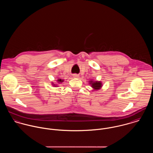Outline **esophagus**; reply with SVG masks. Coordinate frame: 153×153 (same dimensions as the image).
Wrapping results in <instances>:
<instances>
[{
    "label": "esophagus",
    "instance_id": "1",
    "mask_svg": "<svg viewBox=\"0 0 153 153\" xmlns=\"http://www.w3.org/2000/svg\"><path fill=\"white\" fill-rule=\"evenodd\" d=\"M74 78H78L79 77V75H78V74H73V75H72Z\"/></svg>",
    "mask_w": 153,
    "mask_h": 153
}]
</instances>
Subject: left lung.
Returning <instances> with one entry per match:
<instances>
[{"label":"left lung","mask_w":153,"mask_h":153,"mask_svg":"<svg viewBox=\"0 0 153 153\" xmlns=\"http://www.w3.org/2000/svg\"><path fill=\"white\" fill-rule=\"evenodd\" d=\"M89 84L91 85V87L94 88V90H98L102 87V83L100 81H89Z\"/></svg>","instance_id":"1"}]
</instances>
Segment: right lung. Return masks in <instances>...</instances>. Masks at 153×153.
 I'll return each mask as SVG.
<instances>
[{"label": "right lung", "instance_id": "add662e5", "mask_svg": "<svg viewBox=\"0 0 153 153\" xmlns=\"http://www.w3.org/2000/svg\"><path fill=\"white\" fill-rule=\"evenodd\" d=\"M63 81H63V80H62L61 79H58V82L59 83H61V82H62ZM53 86H56V85H55L54 84V85H53Z\"/></svg>", "mask_w": 153, "mask_h": 153}]
</instances>
